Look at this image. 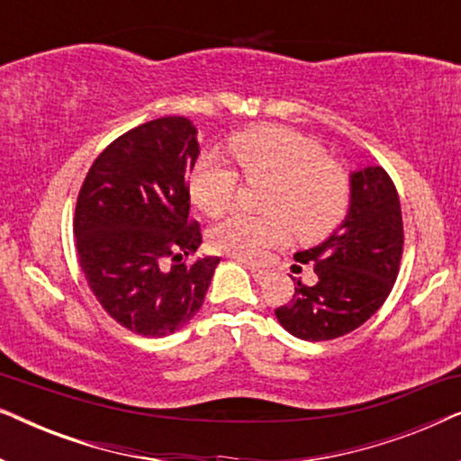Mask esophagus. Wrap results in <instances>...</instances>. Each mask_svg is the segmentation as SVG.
Here are the masks:
<instances>
[{
  "instance_id": "obj_1",
  "label": "esophagus",
  "mask_w": 461,
  "mask_h": 461,
  "mask_svg": "<svg viewBox=\"0 0 461 461\" xmlns=\"http://www.w3.org/2000/svg\"><path fill=\"white\" fill-rule=\"evenodd\" d=\"M245 267L249 268V273H251V276H254L256 281H260V279H264V275H267V270H264L262 267H258V264H254V262H249V260H241Z\"/></svg>"
}]
</instances>
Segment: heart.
<instances>
[{"label": "heart", "mask_w": 461, "mask_h": 461, "mask_svg": "<svg viewBox=\"0 0 461 461\" xmlns=\"http://www.w3.org/2000/svg\"><path fill=\"white\" fill-rule=\"evenodd\" d=\"M229 150L251 185L267 182L260 210L232 213L210 232L212 248L256 260L285 241L289 229L300 241H319L342 222L352 185L344 166L327 157L314 138L283 125H260L230 138ZM239 174L218 159H203L191 174V197L207 216L235 203Z\"/></svg>", "instance_id": "1"}]
</instances>
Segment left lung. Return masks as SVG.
<instances>
[{"label":"left lung","mask_w":461,"mask_h":461,"mask_svg":"<svg viewBox=\"0 0 461 461\" xmlns=\"http://www.w3.org/2000/svg\"><path fill=\"white\" fill-rule=\"evenodd\" d=\"M350 212L338 230L295 260L312 264L317 283L295 276V292L275 311L279 323L300 339L325 342L361 327L393 292L405 230L401 199L380 166L350 176ZM302 273V267H294Z\"/></svg>","instance_id":"obj_1"}]
</instances>
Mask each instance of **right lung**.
Listing matches in <instances>:
<instances>
[{
  "instance_id": "add662e5",
  "label": "right lung",
  "mask_w": 461,
  "mask_h": 461,
  "mask_svg": "<svg viewBox=\"0 0 461 461\" xmlns=\"http://www.w3.org/2000/svg\"><path fill=\"white\" fill-rule=\"evenodd\" d=\"M194 136L186 117L138 125L94 159L77 194L79 267L109 317L138 336L163 338L185 327L220 262H188L201 243V226L188 218Z\"/></svg>"
}]
</instances>
